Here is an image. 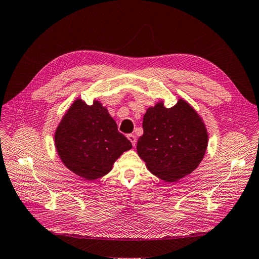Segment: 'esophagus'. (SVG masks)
Segmentation results:
<instances>
[{"label":"esophagus","mask_w":259,"mask_h":259,"mask_svg":"<svg viewBox=\"0 0 259 259\" xmlns=\"http://www.w3.org/2000/svg\"><path fill=\"white\" fill-rule=\"evenodd\" d=\"M127 138L130 139V142L132 143V145L135 147V145H136V137H135V135L130 134V135H127Z\"/></svg>","instance_id":"obj_1"}]
</instances>
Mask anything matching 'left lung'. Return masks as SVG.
I'll return each instance as SVG.
<instances>
[{
  "instance_id": "1",
  "label": "left lung",
  "mask_w": 259,
  "mask_h": 259,
  "mask_svg": "<svg viewBox=\"0 0 259 259\" xmlns=\"http://www.w3.org/2000/svg\"><path fill=\"white\" fill-rule=\"evenodd\" d=\"M143 130L137 142L138 156L151 173L165 182L192 173L206 152L205 124L184 100L170 109L162 103L149 108L144 115Z\"/></svg>"
}]
</instances>
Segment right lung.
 Returning <instances> with one entry per match:
<instances>
[{
  "instance_id": "add662e5",
  "label": "right lung",
  "mask_w": 259,
  "mask_h": 259,
  "mask_svg": "<svg viewBox=\"0 0 259 259\" xmlns=\"http://www.w3.org/2000/svg\"><path fill=\"white\" fill-rule=\"evenodd\" d=\"M55 146L63 163L86 180L106 176L115 160L132 148L100 102L87 106L81 100H76L62 118Z\"/></svg>"
}]
</instances>
